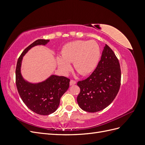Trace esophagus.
I'll return each mask as SVG.
<instances>
[{"mask_svg":"<svg viewBox=\"0 0 145 145\" xmlns=\"http://www.w3.org/2000/svg\"><path fill=\"white\" fill-rule=\"evenodd\" d=\"M76 84V82L75 80H70V82H69V85L72 86V85H74Z\"/></svg>","mask_w":145,"mask_h":145,"instance_id":"esophagus-1","label":"esophagus"}]
</instances>
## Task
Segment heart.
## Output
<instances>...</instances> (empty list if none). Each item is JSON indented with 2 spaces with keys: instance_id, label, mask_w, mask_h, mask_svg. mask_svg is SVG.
I'll use <instances>...</instances> for the list:
<instances>
[{
  "instance_id": "heart-1",
  "label": "heart",
  "mask_w": 145,
  "mask_h": 145,
  "mask_svg": "<svg viewBox=\"0 0 145 145\" xmlns=\"http://www.w3.org/2000/svg\"><path fill=\"white\" fill-rule=\"evenodd\" d=\"M61 56L57 57V64L64 74L71 69L69 63L82 76L93 72L99 63L100 48L94 40H76L66 44L61 51Z\"/></svg>"
}]
</instances>
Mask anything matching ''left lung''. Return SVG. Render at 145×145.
Segmentation results:
<instances>
[{"label":"left lung","instance_id":"8db88e82","mask_svg":"<svg viewBox=\"0 0 145 145\" xmlns=\"http://www.w3.org/2000/svg\"><path fill=\"white\" fill-rule=\"evenodd\" d=\"M121 70L114 52L105 45L98 65L91 75L78 82L80 92L77 96L78 106L83 111H102L114 100L120 86Z\"/></svg>","mask_w":145,"mask_h":145}]
</instances>
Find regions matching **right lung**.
<instances>
[{
  "mask_svg": "<svg viewBox=\"0 0 145 145\" xmlns=\"http://www.w3.org/2000/svg\"><path fill=\"white\" fill-rule=\"evenodd\" d=\"M50 40L38 39L22 52L17 60L16 83L17 91L24 103L32 111L40 115H50L58 108L60 98L68 90L70 80L63 76L52 74L46 80L32 83L25 80L21 73L23 57L32 48L45 46Z\"/></svg>",
  "mask_w": 145,
  "mask_h": 145,
  "instance_id": "right-lung-1",
  "label": "right lung"
}]
</instances>
